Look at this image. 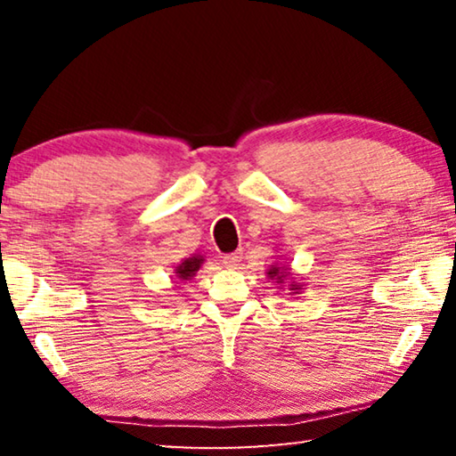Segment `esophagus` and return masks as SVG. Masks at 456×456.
<instances>
[{
	"mask_svg": "<svg viewBox=\"0 0 456 456\" xmlns=\"http://www.w3.org/2000/svg\"><path fill=\"white\" fill-rule=\"evenodd\" d=\"M241 259H243V256H241V251H235V253H227L225 257H223V264H225L227 267H237L239 264H241Z\"/></svg>",
	"mask_w": 456,
	"mask_h": 456,
	"instance_id": "34e87169",
	"label": "esophagus"
}]
</instances>
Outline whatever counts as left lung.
<instances>
[{
    "label": "left lung",
    "instance_id": "left-lung-1",
    "mask_svg": "<svg viewBox=\"0 0 456 456\" xmlns=\"http://www.w3.org/2000/svg\"><path fill=\"white\" fill-rule=\"evenodd\" d=\"M288 273H289V269H281V267H277V265H272L267 269V277H272V280H277V283H281L285 277H288ZM289 289H293V293H297L299 289H302V285H297L296 281H291V288Z\"/></svg>",
    "mask_w": 456,
    "mask_h": 456
}]
</instances>
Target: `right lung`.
<instances>
[{"instance_id": "obj_1", "label": "right lung", "mask_w": 456, "mask_h": 456, "mask_svg": "<svg viewBox=\"0 0 456 456\" xmlns=\"http://www.w3.org/2000/svg\"><path fill=\"white\" fill-rule=\"evenodd\" d=\"M203 261H205V259L200 257V256H192V257L184 259L183 264L175 269L176 280H181V281L191 280V277L199 272V267H200V264H203Z\"/></svg>"}]
</instances>
